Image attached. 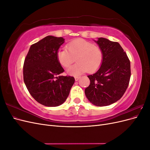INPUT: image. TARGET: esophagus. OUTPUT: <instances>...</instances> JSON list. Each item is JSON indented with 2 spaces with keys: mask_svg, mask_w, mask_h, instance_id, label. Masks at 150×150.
Returning a JSON list of instances; mask_svg holds the SVG:
<instances>
[{
  "mask_svg": "<svg viewBox=\"0 0 150 150\" xmlns=\"http://www.w3.org/2000/svg\"><path fill=\"white\" fill-rule=\"evenodd\" d=\"M75 81H78L79 79L80 78V76H75Z\"/></svg>",
  "mask_w": 150,
  "mask_h": 150,
  "instance_id": "esophagus-1",
  "label": "esophagus"
}]
</instances>
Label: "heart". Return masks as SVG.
Here are the masks:
<instances>
[{
	"mask_svg": "<svg viewBox=\"0 0 150 150\" xmlns=\"http://www.w3.org/2000/svg\"><path fill=\"white\" fill-rule=\"evenodd\" d=\"M66 48L58 50L57 59L61 66L68 67L76 58L78 63L67 69L69 74L77 76L86 71L93 73L102 65L103 52L97 45L83 39H78L70 42Z\"/></svg>",
	"mask_w": 150,
	"mask_h": 150,
	"instance_id": "obj_1",
	"label": "heart"
}]
</instances>
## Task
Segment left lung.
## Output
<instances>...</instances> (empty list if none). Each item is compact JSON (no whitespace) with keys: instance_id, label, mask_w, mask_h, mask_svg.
I'll return each instance as SVG.
<instances>
[{"instance_id":"obj_1","label":"left lung","mask_w":150,"mask_h":150,"mask_svg":"<svg viewBox=\"0 0 150 150\" xmlns=\"http://www.w3.org/2000/svg\"><path fill=\"white\" fill-rule=\"evenodd\" d=\"M96 42L103 50V62L96 73L88 76L90 84L85 94L94 105L105 106L118 101L128 88L130 61L118 42L103 38Z\"/></svg>"}]
</instances>
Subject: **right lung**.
Listing matches in <instances>:
<instances>
[{"mask_svg":"<svg viewBox=\"0 0 150 150\" xmlns=\"http://www.w3.org/2000/svg\"><path fill=\"white\" fill-rule=\"evenodd\" d=\"M64 42L62 38L46 36L31 45L25 58L24 83L31 96L44 106L61 105L74 83V77L60 75L64 70L57 61V52Z\"/></svg>","mask_w":150,"mask_h":150,"instance_id":"add662e5","label":"right lung"}]
</instances>
